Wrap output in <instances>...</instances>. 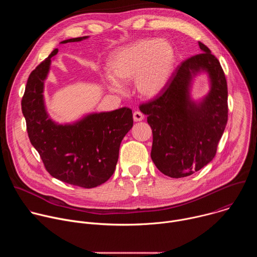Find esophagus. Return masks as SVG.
Wrapping results in <instances>:
<instances>
[{
  "label": "esophagus",
  "instance_id": "34e87169",
  "mask_svg": "<svg viewBox=\"0 0 257 257\" xmlns=\"http://www.w3.org/2000/svg\"><path fill=\"white\" fill-rule=\"evenodd\" d=\"M143 118H144V116H143V114H142L141 112H139V111L134 112V114H133V119H134L135 122H140V121L143 120Z\"/></svg>",
  "mask_w": 257,
  "mask_h": 257
}]
</instances>
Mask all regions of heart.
I'll return each instance as SVG.
<instances>
[{
    "label": "heart",
    "instance_id": "1",
    "mask_svg": "<svg viewBox=\"0 0 257 257\" xmlns=\"http://www.w3.org/2000/svg\"><path fill=\"white\" fill-rule=\"evenodd\" d=\"M175 61V49L168 41L143 39L130 43L117 49L107 61L109 87L121 91V83L134 81L141 97H155L168 83Z\"/></svg>",
    "mask_w": 257,
    "mask_h": 257
}]
</instances>
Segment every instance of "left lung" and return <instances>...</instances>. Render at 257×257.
Instances as JSON below:
<instances>
[{
  "label": "left lung",
  "mask_w": 257,
  "mask_h": 257,
  "mask_svg": "<svg viewBox=\"0 0 257 257\" xmlns=\"http://www.w3.org/2000/svg\"><path fill=\"white\" fill-rule=\"evenodd\" d=\"M182 62L159 95L139 105L153 130L152 160L166 176L192 175L212 161L228 121L225 73L210 50ZM204 71L211 89L199 102L190 96L193 78Z\"/></svg>",
  "instance_id": "left-lung-1"
}]
</instances>
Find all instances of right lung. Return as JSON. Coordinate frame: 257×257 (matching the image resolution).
<instances>
[{"instance_id":"add662e5","label":"right lung","mask_w":257,"mask_h":257,"mask_svg":"<svg viewBox=\"0 0 257 257\" xmlns=\"http://www.w3.org/2000/svg\"><path fill=\"white\" fill-rule=\"evenodd\" d=\"M87 38L70 39L61 44ZM57 53L55 49L28 77L21 101L28 137L54 178L74 186L93 188L114 174L121 141L133 126L132 111L121 107L92 113L72 124L53 121L43 93L52 58Z\"/></svg>"}]
</instances>
